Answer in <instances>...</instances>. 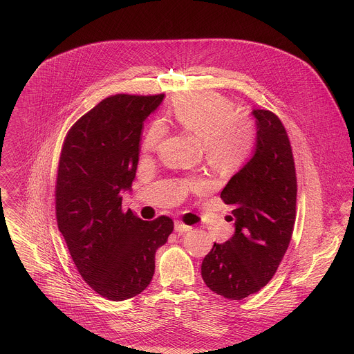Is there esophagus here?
<instances>
[{"instance_id": "1", "label": "esophagus", "mask_w": 354, "mask_h": 354, "mask_svg": "<svg viewBox=\"0 0 354 354\" xmlns=\"http://www.w3.org/2000/svg\"><path fill=\"white\" fill-rule=\"evenodd\" d=\"M174 227H176V232H180V233H185V232H189V230L192 229V226L185 225V223L181 222V221H176Z\"/></svg>"}]
</instances>
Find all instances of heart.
I'll list each match as a JSON object with an SVG mask.
<instances>
[{"label":"heart","instance_id":"heart-1","mask_svg":"<svg viewBox=\"0 0 354 354\" xmlns=\"http://www.w3.org/2000/svg\"><path fill=\"white\" fill-rule=\"evenodd\" d=\"M169 121L203 140L205 160L215 169L243 165L254 145V129L248 117L236 113L233 102L216 93H199L180 98L169 114ZM163 136V127L153 122L142 143L143 153L155 151ZM201 188L203 183L195 181Z\"/></svg>","mask_w":354,"mask_h":354}]
</instances>
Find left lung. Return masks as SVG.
I'll return each instance as SVG.
<instances>
[{"label":"left lung","instance_id":"obj_1","mask_svg":"<svg viewBox=\"0 0 354 354\" xmlns=\"http://www.w3.org/2000/svg\"><path fill=\"white\" fill-rule=\"evenodd\" d=\"M252 114L254 155L221 192L223 203L233 205L236 233L214 244L202 263L205 285L229 300H243L271 281L296 222L297 177L286 129L270 110L256 109Z\"/></svg>","mask_w":354,"mask_h":354}]
</instances>
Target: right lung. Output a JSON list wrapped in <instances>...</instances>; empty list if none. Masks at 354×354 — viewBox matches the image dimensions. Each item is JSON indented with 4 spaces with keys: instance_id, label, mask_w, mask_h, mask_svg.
<instances>
[{
    "instance_id": "obj_1",
    "label": "right lung",
    "mask_w": 354,
    "mask_h": 354,
    "mask_svg": "<svg viewBox=\"0 0 354 354\" xmlns=\"http://www.w3.org/2000/svg\"><path fill=\"white\" fill-rule=\"evenodd\" d=\"M163 100L117 94L100 102L68 131L55 178V218L71 257L100 296L122 301L151 282L155 252L174 229L160 215L143 221L122 209L139 162L143 121Z\"/></svg>"
}]
</instances>
